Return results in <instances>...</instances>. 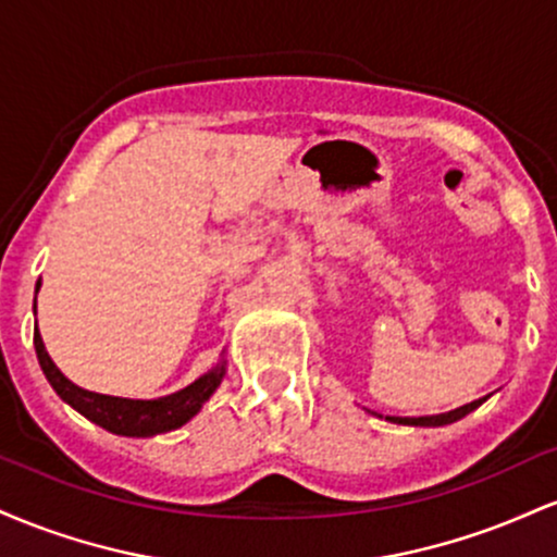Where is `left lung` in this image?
<instances>
[{
  "instance_id": "left-lung-1",
  "label": "left lung",
  "mask_w": 557,
  "mask_h": 557,
  "mask_svg": "<svg viewBox=\"0 0 557 557\" xmlns=\"http://www.w3.org/2000/svg\"><path fill=\"white\" fill-rule=\"evenodd\" d=\"M487 398H490V395H487ZM487 398L471 400V403H466V406H461V408H453V411H445V413H434V417H385V419L393 421V424H403V426H445V424H453V421L463 419L466 413L474 411V408L482 406V403L487 400ZM374 417H380V413H374Z\"/></svg>"
}]
</instances>
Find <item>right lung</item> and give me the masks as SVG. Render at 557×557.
I'll list each match as a JSON object with an SVG mask.
<instances>
[{"label":"right lung","mask_w":557,"mask_h":557,"mask_svg":"<svg viewBox=\"0 0 557 557\" xmlns=\"http://www.w3.org/2000/svg\"><path fill=\"white\" fill-rule=\"evenodd\" d=\"M38 287H41V280L36 283V293ZM34 345L38 363H41L44 374H47L54 393L60 395L67 406H73L81 417L99 424L101 430L120 434V437H154V434L181 430L183 424H188V421L201 411L203 403L212 398L214 389L222 385L227 372V361L225 356H222L220 363H214L207 374H201L196 382L177 389V393L164 395V398H120V395L94 393V389L78 387L75 382H70L67 376L57 369V363L52 361V356L47 354V348H44L38 327L34 330Z\"/></svg>","instance_id":"add662e5"}]
</instances>
